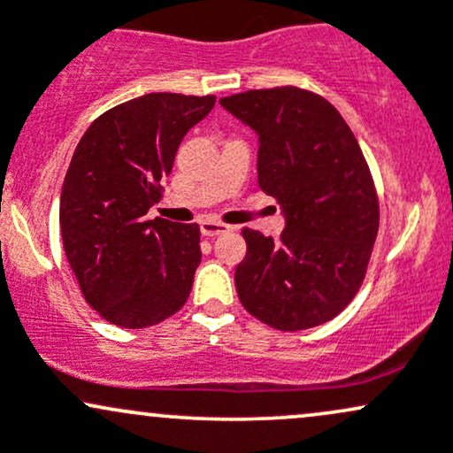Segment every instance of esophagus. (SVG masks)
I'll return each instance as SVG.
<instances>
[{
	"mask_svg": "<svg viewBox=\"0 0 453 453\" xmlns=\"http://www.w3.org/2000/svg\"><path fill=\"white\" fill-rule=\"evenodd\" d=\"M200 230L204 236H217V234L230 232L232 226H227V223H221V221H215V219H204V221H200Z\"/></svg>",
	"mask_w": 453,
	"mask_h": 453,
	"instance_id": "esophagus-1",
	"label": "esophagus"
}]
</instances>
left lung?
I'll return each instance as SVG.
<instances>
[{"label": "left lung", "mask_w": 453, "mask_h": 453, "mask_svg": "<svg viewBox=\"0 0 453 453\" xmlns=\"http://www.w3.org/2000/svg\"><path fill=\"white\" fill-rule=\"evenodd\" d=\"M219 104L257 132V183L285 215L279 241L242 230L238 298L274 330L334 319L360 289L379 232V197L360 144L326 97L298 87Z\"/></svg>", "instance_id": "left-lung-1"}]
</instances>
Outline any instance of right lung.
<instances>
[{
  "mask_svg": "<svg viewBox=\"0 0 453 453\" xmlns=\"http://www.w3.org/2000/svg\"><path fill=\"white\" fill-rule=\"evenodd\" d=\"M215 96L147 93L111 108L81 138L61 189L65 257L91 309L149 327L187 303L202 259L197 223L147 219L180 140Z\"/></svg>",
  "mask_w": 453,
  "mask_h": 453,
  "instance_id": "1",
  "label": "right lung"
}]
</instances>
